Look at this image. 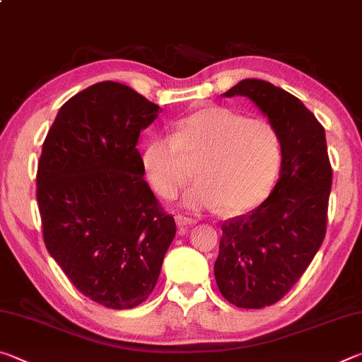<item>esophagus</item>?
<instances>
[{
	"label": "esophagus",
	"mask_w": 362,
	"mask_h": 362,
	"mask_svg": "<svg viewBox=\"0 0 362 362\" xmlns=\"http://www.w3.org/2000/svg\"><path fill=\"white\" fill-rule=\"evenodd\" d=\"M175 222L179 226H188V225H194L196 222H198V218L192 217V216H185V214H177Z\"/></svg>",
	"instance_id": "1"
}]
</instances>
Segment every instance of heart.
Instances as JSON below:
<instances>
[{
  "instance_id": "b5f03b06",
  "label": "heart",
  "mask_w": 362,
  "mask_h": 362,
  "mask_svg": "<svg viewBox=\"0 0 362 362\" xmlns=\"http://www.w3.org/2000/svg\"><path fill=\"white\" fill-rule=\"evenodd\" d=\"M279 140L269 122L225 107L196 110L179 122L177 136L151 140L144 169L153 189L173 198L192 177L187 159H197L196 180L183 194L189 209L222 206L240 214L260 203L279 168Z\"/></svg>"
}]
</instances>
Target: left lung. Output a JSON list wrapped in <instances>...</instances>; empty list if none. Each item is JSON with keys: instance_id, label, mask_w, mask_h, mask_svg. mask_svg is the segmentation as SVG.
Segmentation results:
<instances>
[{"instance_id": "left-lung-1", "label": "left lung", "mask_w": 362, "mask_h": 362, "mask_svg": "<svg viewBox=\"0 0 362 362\" xmlns=\"http://www.w3.org/2000/svg\"><path fill=\"white\" fill-rule=\"evenodd\" d=\"M223 95L252 100L281 144L278 183L257 209L222 223L214 265L230 303L263 308L292 289L326 236L332 185L326 132L296 95L263 79H243Z\"/></svg>"}]
</instances>
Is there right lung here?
<instances>
[{
    "instance_id": "1",
    "label": "right lung",
    "mask_w": 362,
    "mask_h": 362,
    "mask_svg": "<svg viewBox=\"0 0 362 362\" xmlns=\"http://www.w3.org/2000/svg\"><path fill=\"white\" fill-rule=\"evenodd\" d=\"M158 113L129 86L102 81L60 107L42 144L36 199L46 249L83 296L107 308L148 298L175 236L136 148Z\"/></svg>"
}]
</instances>
